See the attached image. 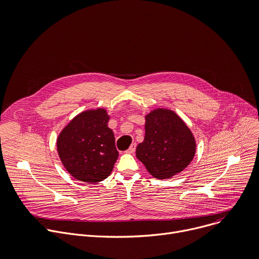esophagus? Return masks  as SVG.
Returning <instances> with one entry per match:
<instances>
[{"instance_id": "34e87169", "label": "esophagus", "mask_w": 259, "mask_h": 259, "mask_svg": "<svg viewBox=\"0 0 259 259\" xmlns=\"http://www.w3.org/2000/svg\"><path fill=\"white\" fill-rule=\"evenodd\" d=\"M135 149H136V144H133L130 146V148L126 151V153H129V154H133L135 152Z\"/></svg>"}]
</instances>
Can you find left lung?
Masks as SVG:
<instances>
[{
    "mask_svg": "<svg viewBox=\"0 0 259 259\" xmlns=\"http://www.w3.org/2000/svg\"><path fill=\"white\" fill-rule=\"evenodd\" d=\"M145 140L136 148V157L157 179H169L192 162L195 137L174 111L157 108L146 115Z\"/></svg>",
    "mask_w": 259,
    "mask_h": 259,
    "instance_id": "left-lung-1",
    "label": "left lung"
}]
</instances>
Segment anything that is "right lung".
I'll return each instance as SVG.
<instances>
[{
  "label": "right lung",
  "instance_id": "add662e5",
  "mask_svg": "<svg viewBox=\"0 0 259 259\" xmlns=\"http://www.w3.org/2000/svg\"><path fill=\"white\" fill-rule=\"evenodd\" d=\"M108 120L104 108L86 110L76 115L58 135L60 160L75 179L97 183L111 174L118 152Z\"/></svg>",
  "mask_w": 259,
  "mask_h": 259
}]
</instances>
